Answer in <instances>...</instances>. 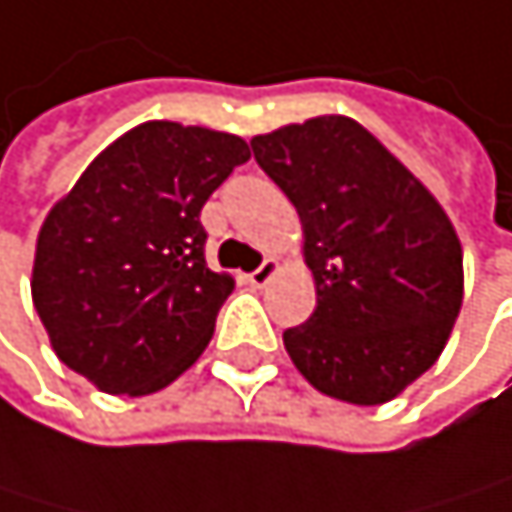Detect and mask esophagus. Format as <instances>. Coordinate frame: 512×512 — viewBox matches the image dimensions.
Instances as JSON below:
<instances>
[{
	"instance_id": "obj_1",
	"label": "esophagus",
	"mask_w": 512,
	"mask_h": 512,
	"mask_svg": "<svg viewBox=\"0 0 512 512\" xmlns=\"http://www.w3.org/2000/svg\"><path fill=\"white\" fill-rule=\"evenodd\" d=\"M276 270H279V264H276L273 258H267V261H264V264H261L258 270H251V273H248V282L261 288V285H267V282H270V279L276 276Z\"/></svg>"
}]
</instances>
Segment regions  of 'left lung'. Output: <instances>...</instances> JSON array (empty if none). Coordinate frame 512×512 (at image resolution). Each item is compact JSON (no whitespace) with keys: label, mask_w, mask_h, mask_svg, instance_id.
Wrapping results in <instances>:
<instances>
[{"label":"left lung","mask_w":512,"mask_h":512,"mask_svg":"<svg viewBox=\"0 0 512 512\" xmlns=\"http://www.w3.org/2000/svg\"><path fill=\"white\" fill-rule=\"evenodd\" d=\"M258 166L294 203L315 312L282 334L324 394L376 407L443 352L461 309V245L422 181L340 115L254 136Z\"/></svg>","instance_id":"1"}]
</instances>
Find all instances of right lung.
Segmentation results:
<instances>
[{"label": "right lung", "instance_id": "add662e5", "mask_svg": "<svg viewBox=\"0 0 512 512\" xmlns=\"http://www.w3.org/2000/svg\"><path fill=\"white\" fill-rule=\"evenodd\" d=\"M239 136L148 121L108 145L42 224L32 303L57 358L108 394H151L209 346L233 279L200 212L248 160Z\"/></svg>", "mask_w": 512, "mask_h": 512}]
</instances>
